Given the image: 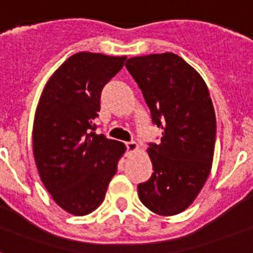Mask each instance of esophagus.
Segmentation results:
<instances>
[{"label": "esophagus", "mask_w": 253, "mask_h": 253, "mask_svg": "<svg viewBox=\"0 0 253 253\" xmlns=\"http://www.w3.org/2000/svg\"><path fill=\"white\" fill-rule=\"evenodd\" d=\"M126 148H127V150L131 153V152H135V150H137L139 145H137L136 141H127Z\"/></svg>", "instance_id": "obj_1"}]
</instances>
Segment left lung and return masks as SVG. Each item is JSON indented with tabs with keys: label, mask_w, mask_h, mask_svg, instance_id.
I'll use <instances>...</instances> for the list:
<instances>
[{
	"label": "left lung",
	"mask_w": 253,
	"mask_h": 253,
	"mask_svg": "<svg viewBox=\"0 0 253 253\" xmlns=\"http://www.w3.org/2000/svg\"><path fill=\"white\" fill-rule=\"evenodd\" d=\"M161 141L149 143L152 177L137 185L139 198L154 213H180L195 199L209 177L216 139V117L203 78L172 52L126 61Z\"/></svg>",
	"instance_id": "8db88e82"
}]
</instances>
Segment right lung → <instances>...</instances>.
Listing matches in <instances>:
<instances>
[{
	"instance_id": "add662e5",
	"label": "right lung",
	"mask_w": 253,
	"mask_h": 253,
	"mask_svg": "<svg viewBox=\"0 0 253 253\" xmlns=\"http://www.w3.org/2000/svg\"><path fill=\"white\" fill-rule=\"evenodd\" d=\"M126 56L78 52L44 86L33 125L38 173L54 201L84 216L104 201L125 145L96 135L104 86L122 69Z\"/></svg>"
}]
</instances>
